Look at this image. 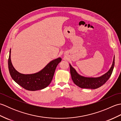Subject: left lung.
<instances>
[{
    "label": "left lung",
    "instance_id": "obj_1",
    "mask_svg": "<svg viewBox=\"0 0 121 121\" xmlns=\"http://www.w3.org/2000/svg\"><path fill=\"white\" fill-rule=\"evenodd\" d=\"M114 56L112 65L106 73L98 78H87L82 76L77 72L75 69L70 64V73L72 79L76 85L82 88L96 89L103 85L111 76L114 66Z\"/></svg>",
    "mask_w": 121,
    "mask_h": 121
}]
</instances>
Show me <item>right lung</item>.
I'll return each mask as SVG.
<instances>
[{
	"instance_id": "right-lung-1",
	"label": "right lung",
	"mask_w": 121,
	"mask_h": 121,
	"mask_svg": "<svg viewBox=\"0 0 121 121\" xmlns=\"http://www.w3.org/2000/svg\"><path fill=\"white\" fill-rule=\"evenodd\" d=\"M62 59L58 58L52 60L37 73L24 74L17 72L13 66L11 61V49L8 59V68L12 78L23 88L30 91L43 89L51 83L56 66Z\"/></svg>"
}]
</instances>
